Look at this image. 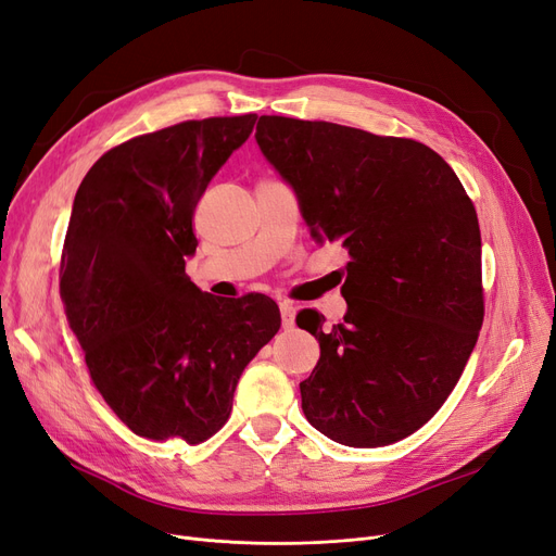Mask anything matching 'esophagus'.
I'll return each mask as SVG.
<instances>
[{"label":"esophagus","instance_id":"obj_1","mask_svg":"<svg viewBox=\"0 0 556 556\" xmlns=\"http://www.w3.org/2000/svg\"><path fill=\"white\" fill-rule=\"evenodd\" d=\"M280 319H282V328H294L296 307L290 301H282L280 303Z\"/></svg>","mask_w":556,"mask_h":556}]
</instances>
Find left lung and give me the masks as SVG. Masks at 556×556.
I'll list each match as a JSON object with an SVG mask.
<instances>
[{
	"label": "left lung",
	"instance_id": "left-lung-1",
	"mask_svg": "<svg viewBox=\"0 0 556 556\" xmlns=\"http://www.w3.org/2000/svg\"><path fill=\"white\" fill-rule=\"evenodd\" d=\"M255 141L292 187L317 241L349 253L344 324H296L321 355L303 413L346 447L415 433L458 383L483 321L481 232L452 166L413 139L324 121L260 116Z\"/></svg>",
	"mask_w": 556,
	"mask_h": 556
}]
</instances>
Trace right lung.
<instances>
[{
	"label": "right lung",
	"mask_w": 556,
	"mask_h": 556,
	"mask_svg": "<svg viewBox=\"0 0 556 556\" xmlns=\"http://www.w3.org/2000/svg\"><path fill=\"white\" fill-rule=\"evenodd\" d=\"M255 121H187L125 141L77 189L61 301L96 388L137 435H214L243 367L280 328L269 296L212 299L185 274L195 205Z\"/></svg>",
	"instance_id": "1"
}]
</instances>
